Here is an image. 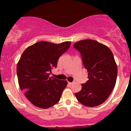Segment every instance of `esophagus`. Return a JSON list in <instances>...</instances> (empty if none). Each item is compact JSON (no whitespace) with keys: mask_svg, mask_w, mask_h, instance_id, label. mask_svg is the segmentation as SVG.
Instances as JSON below:
<instances>
[{"mask_svg":"<svg viewBox=\"0 0 131 131\" xmlns=\"http://www.w3.org/2000/svg\"><path fill=\"white\" fill-rule=\"evenodd\" d=\"M73 84V82H68V84L70 85H71L72 84Z\"/></svg>","mask_w":131,"mask_h":131,"instance_id":"34e87169","label":"esophagus"}]
</instances>
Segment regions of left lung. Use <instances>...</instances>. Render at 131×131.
I'll list each match as a JSON object with an SVG mask.
<instances>
[{
	"instance_id": "left-lung-1",
	"label": "left lung",
	"mask_w": 131,
	"mask_h": 131,
	"mask_svg": "<svg viewBox=\"0 0 131 131\" xmlns=\"http://www.w3.org/2000/svg\"><path fill=\"white\" fill-rule=\"evenodd\" d=\"M73 47L81 53L89 80L82 84L81 91L75 93L77 100L90 107L104 102L115 86L118 68L112 51L94 40H82Z\"/></svg>"
}]
</instances>
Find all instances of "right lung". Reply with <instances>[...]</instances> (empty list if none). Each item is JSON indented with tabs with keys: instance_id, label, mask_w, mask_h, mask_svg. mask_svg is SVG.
I'll return each instance as SVG.
<instances>
[{
	"instance_id": "1",
	"label": "right lung",
	"mask_w": 131,
	"mask_h": 131,
	"mask_svg": "<svg viewBox=\"0 0 131 131\" xmlns=\"http://www.w3.org/2000/svg\"><path fill=\"white\" fill-rule=\"evenodd\" d=\"M71 42L59 44L40 41L23 52L16 72L20 89L34 106L48 108L60 101L67 81L49 78L58 58L70 48Z\"/></svg>"
}]
</instances>
